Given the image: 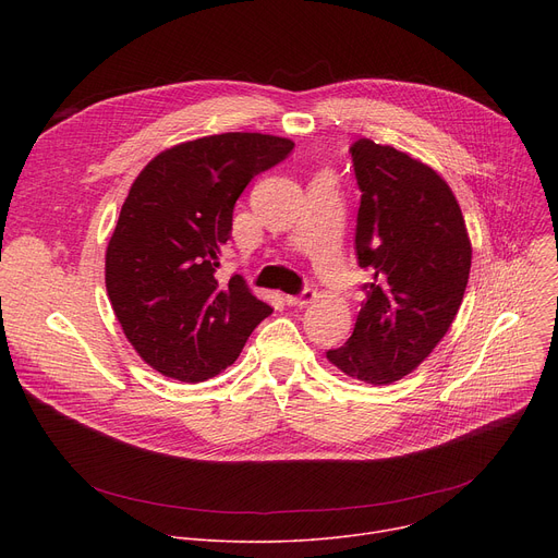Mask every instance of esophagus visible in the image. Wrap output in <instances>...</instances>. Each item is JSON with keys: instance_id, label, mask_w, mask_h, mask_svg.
<instances>
[{"instance_id": "obj_1", "label": "esophagus", "mask_w": 558, "mask_h": 558, "mask_svg": "<svg viewBox=\"0 0 558 558\" xmlns=\"http://www.w3.org/2000/svg\"><path fill=\"white\" fill-rule=\"evenodd\" d=\"M314 296H316L314 291H312L310 287H305V289H301V294H296V296H294V294H287V296H284V303H287V305H294V307H303V305L312 303Z\"/></svg>"}]
</instances>
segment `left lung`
<instances>
[{"mask_svg": "<svg viewBox=\"0 0 558 558\" xmlns=\"http://www.w3.org/2000/svg\"><path fill=\"white\" fill-rule=\"evenodd\" d=\"M350 158L362 192L355 253L371 271L353 335L328 360L368 385L412 373L444 339L471 274L459 203L432 167L360 137Z\"/></svg>", "mask_w": 558, "mask_h": 558, "instance_id": "left-lung-1", "label": "left lung"}]
</instances>
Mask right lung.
<instances>
[{"mask_svg":"<svg viewBox=\"0 0 558 558\" xmlns=\"http://www.w3.org/2000/svg\"><path fill=\"white\" fill-rule=\"evenodd\" d=\"M291 151L276 135H208L162 151L135 179L108 242L106 289L126 339L162 375L221 373L274 312L242 276L221 282L217 269L234 203Z\"/></svg>","mask_w":558,"mask_h":558,"instance_id":"right-lung-1","label":"right lung"}]
</instances>
